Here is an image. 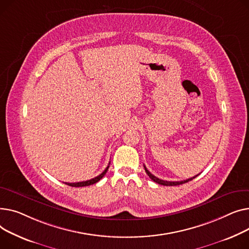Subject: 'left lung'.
I'll return each mask as SVG.
<instances>
[{
    "label": "left lung",
    "instance_id": "obj_1",
    "mask_svg": "<svg viewBox=\"0 0 249 249\" xmlns=\"http://www.w3.org/2000/svg\"><path fill=\"white\" fill-rule=\"evenodd\" d=\"M143 168H144V170H145V173L148 174V176L154 181V182H156V183H158V184H160V185H163V186H178V185H182V184H185V183H187V182H189V181H191V180H193V179H195L198 175H196V176H194V177H192V178H189V179H187V180H184V181H178V182H172V181H164V180H160V179H159V178H157L156 176H154L153 174H151L150 172H149V170L145 168V166H143Z\"/></svg>",
    "mask_w": 249,
    "mask_h": 249
}]
</instances>
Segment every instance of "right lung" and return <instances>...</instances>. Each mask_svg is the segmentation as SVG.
Masks as SVG:
<instances>
[{"label": "right lung", "mask_w": 249, "mask_h": 249, "mask_svg": "<svg viewBox=\"0 0 249 249\" xmlns=\"http://www.w3.org/2000/svg\"><path fill=\"white\" fill-rule=\"evenodd\" d=\"M108 168H109V165L106 168V170L102 172L100 175H98L97 177H95V178H93V179H90V180H87V181H83V182H77V183H65L66 185H68V186H71V187H85V186H89V185H92V184H95L96 182H98L102 177L105 176L106 175V173L107 172V170H108Z\"/></svg>", "instance_id": "1"}]
</instances>
